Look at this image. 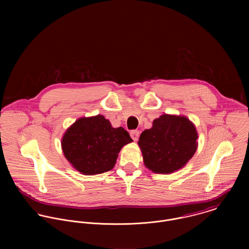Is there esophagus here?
<instances>
[{
	"label": "esophagus",
	"mask_w": 249,
	"mask_h": 249,
	"mask_svg": "<svg viewBox=\"0 0 249 249\" xmlns=\"http://www.w3.org/2000/svg\"><path fill=\"white\" fill-rule=\"evenodd\" d=\"M130 136H131V138H132L134 141H137L138 138H139V136H140V133H139L138 130H131V131H130Z\"/></svg>",
	"instance_id": "obj_1"
}]
</instances>
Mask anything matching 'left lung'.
<instances>
[{
  "label": "left lung",
  "instance_id": "obj_1",
  "mask_svg": "<svg viewBox=\"0 0 249 249\" xmlns=\"http://www.w3.org/2000/svg\"><path fill=\"white\" fill-rule=\"evenodd\" d=\"M195 125L182 116L162 115L139 138L143 163L153 173L170 174L181 169L197 147Z\"/></svg>",
  "mask_w": 249,
  "mask_h": 249
}]
</instances>
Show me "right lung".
Instances as JSON below:
<instances>
[{"label": "right lung", "mask_w": 249, "mask_h": 249, "mask_svg": "<svg viewBox=\"0 0 249 249\" xmlns=\"http://www.w3.org/2000/svg\"><path fill=\"white\" fill-rule=\"evenodd\" d=\"M132 142L123 127L114 128L103 115L78 119L62 139L65 157L86 176L112 170L122 147Z\"/></svg>", "instance_id": "add662e5"}]
</instances>
